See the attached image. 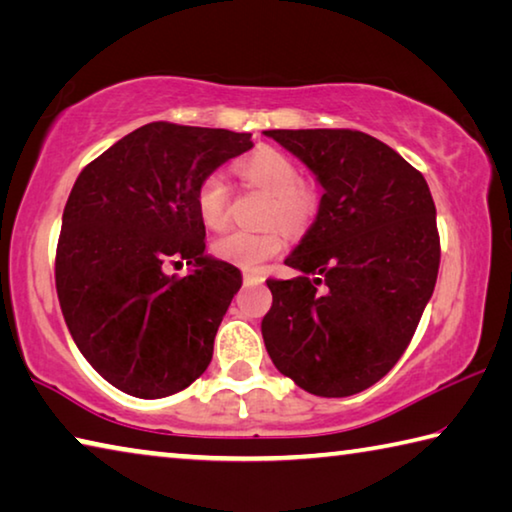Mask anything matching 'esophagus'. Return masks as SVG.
I'll list each match as a JSON object with an SVG mask.
<instances>
[{
    "mask_svg": "<svg viewBox=\"0 0 512 512\" xmlns=\"http://www.w3.org/2000/svg\"><path fill=\"white\" fill-rule=\"evenodd\" d=\"M244 282L246 284H262L264 282V275L262 273H255V271H244Z\"/></svg>",
    "mask_w": 512,
    "mask_h": 512,
    "instance_id": "obj_1",
    "label": "esophagus"
}]
</instances>
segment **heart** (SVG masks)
<instances>
[{"mask_svg": "<svg viewBox=\"0 0 512 512\" xmlns=\"http://www.w3.org/2000/svg\"><path fill=\"white\" fill-rule=\"evenodd\" d=\"M239 178L268 194L264 219L282 223L289 232H302L316 219L320 194L314 183L300 180L298 164L287 153L262 146L237 164ZM196 210L210 230H221L230 219V192L221 173H210L196 189ZM287 237L280 225L264 230H235L216 239L212 253L241 268H259L282 253Z\"/></svg>", "mask_w": 512, "mask_h": 512, "instance_id": "1", "label": "heart"}]
</instances>
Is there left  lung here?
<instances>
[{
  "instance_id": "1",
  "label": "left lung",
  "mask_w": 512,
  "mask_h": 512,
  "mask_svg": "<svg viewBox=\"0 0 512 512\" xmlns=\"http://www.w3.org/2000/svg\"><path fill=\"white\" fill-rule=\"evenodd\" d=\"M323 187L316 221L266 280L262 336L307 393L348 397L391 370L436 287L440 237L427 180L391 146L348 128L266 131Z\"/></svg>"
}]
</instances>
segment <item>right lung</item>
Instances as JSON below:
<instances>
[{"label":"right lung","instance_id":"obj_1","mask_svg":"<svg viewBox=\"0 0 512 512\" xmlns=\"http://www.w3.org/2000/svg\"><path fill=\"white\" fill-rule=\"evenodd\" d=\"M248 149L250 133L153 121L76 178L56 248V291L76 348L119 391L158 400L210 366L241 273L205 255L196 189ZM183 261L193 266L189 276L166 273L167 263Z\"/></svg>","mask_w":512,"mask_h":512}]
</instances>
